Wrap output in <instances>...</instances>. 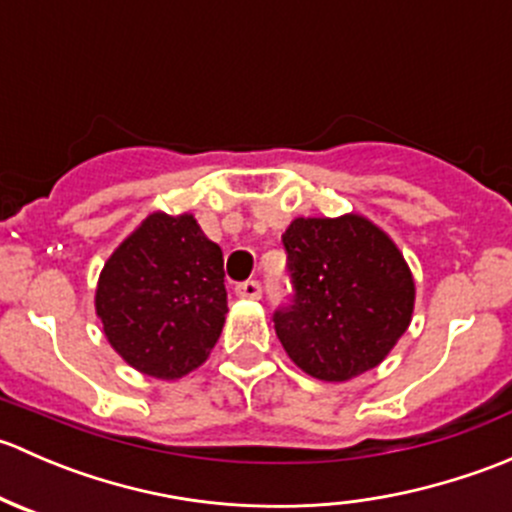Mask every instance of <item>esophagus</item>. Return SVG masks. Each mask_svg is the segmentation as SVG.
<instances>
[{"instance_id": "esophagus-1", "label": "esophagus", "mask_w": 512, "mask_h": 512, "mask_svg": "<svg viewBox=\"0 0 512 512\" xmlns=\"http://www.w3.org/2000/svg\"><path fill=\"white\" fill-rule=\"evenodd\" d=\"M235 292L245 299H260L262 297V285L257 280H245L235 287Z\"/></svg>"}]
</instances>
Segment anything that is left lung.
Wrapping results in <instances>:
<instances>
[{
    "label": "left lung",
    "instance_id": "left-lung-1",
    "mask_svg": "<svg viewBox=\"0 0 512 512\" xmlns=\"http://www.w3.org/2000/svg\"><path fill=\"white\" fill-rule=\"evenodd\" d=\"M282 245L292 299L272 319L289 359L322 381L379 366L409 329L416 297L391 237L361 215L297 218Z\"/></svg>",
    "mask_w": 512,
    "mask_h": 512
}]
</instances>
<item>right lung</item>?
I'll return each instance as SVG.
<instances>
[{"label":"right lung","mask_w":512,"mask_h":512,"mask_svg":"<svg viewBox=\"0 0 512 512\" xmlns=\"http://www.w3.org/2000/svg\"><path fill=\"white\" fill-rule=\"evenodd\" d=\"M96 314L133 369L180 379L208 359L223 332V250L193 215H148L103 265Z\"/></svg>","instance_id":"1"}]
</instances>
